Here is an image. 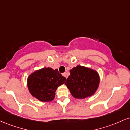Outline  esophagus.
Returning <instances> with one entry per match:
<instances>
[{
	"mask_svg": "<svg viewBox=\"0 0 130 130\" xmlns=\"http://www.w3.org/2000/svg\"><path fill=\"white\" fill-rule=\"evenodd\" d=\"M62 75H63L64 77H66V78H67V75L66 73H63L62 74Z\"/></svg>",
	"mask_w": 130,
	"mask_h": 130,
	"instance_id": "34e87169",
	"label": "esophagus"
}]
</instances>
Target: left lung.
<instances>
[{
  "instance_id": "8db88e82",
  "label": "left lung",
  "mask_w": 130,
  "mask_h": 130,
  "mask_svg": "<svg viewBox=\"0 0 130 130\" xmlns=\"http://www.w3.org/2000/svg\"><path fill=\"white\" fill-rule=\"evenodd\" d=\"M70 75L65 84L74 98L84 99L95 93L100 84L97 71L77 65L70 70Z\"/></svg>"
}]
</instances>
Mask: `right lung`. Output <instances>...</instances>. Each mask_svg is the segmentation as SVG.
<instances>
[{
    "label": "right lung",
    "mask_w": 130,
    "mask_h": 130,
    "mask_svg": "<svg viewBox=\"0 0 130 130\" xmlns=\"http://www.w3.org/2000/svg\"><path fill=\"white\" fill-rule=\"evenodd\" d=\"M65 80L66 78L58 70L44 67L30 74L27 78V87L34 97L43 102H49L53 100L57 89Z\"/></svg>",
    "instance_id": "right-lung-1"
}]
</instances>
